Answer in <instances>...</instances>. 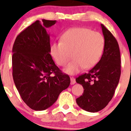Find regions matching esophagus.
Masks as SVG:
<instances>
[{"label": "esophagus", "mask_w": 131, "mask_h": 131, "mask_svg": "<svg viewBox=\"0 0 131 131\" xmlns=\"http://www.w3.org/2000/svg\"><path fill=\"white\" fill-rule=\"evenodd\" d=\"M70 80H71V84L73 85L76 83V79H75L74 78L71 77L70 78Z\"/></svg>", "instance_id": "esophagus-1"}]
</instances>
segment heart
<instances>
[{
    "instance_id": "b5f03b06",
    "label": "heart",
    "mask_w": 131,
    "mask_h": 131,
    "mask_svg": "<svg viewBox=\"0 0 131 131\" xmlns=\"http://www.w3.org/2000/svg\"><path fill=\"white\" fill-rule=\"evenodd\" d=\"M104 39L100 33L84 28H73L66 31L60 42L50 46V54L60 66H64L70 57L72 61L64 71L74 74L82 69H91L97 64L104 49Z\"/></svg>"
}]
</instances>
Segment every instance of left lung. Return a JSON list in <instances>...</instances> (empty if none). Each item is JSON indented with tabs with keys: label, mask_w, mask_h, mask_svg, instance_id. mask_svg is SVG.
<instances>
[{
	"label": "left lung",
	"mask_w": 131,
	"mask_h": 131,
	"mask_svg": "<svg viewBox=\"0 0 131 131\" xmlns=\"http://www.w3.org/2000/svg\"><path fill=\"white\" fill-rule=\"evenodd\" d=\"M101 28L105 39L101 59L88 73L76 79L84 89L82 95L76 99V103L82 109L92 113L102 110L112 100L121 75L118 42L102 24Z\"/></svg>",
	"instance_id": "left-lung-1"
}]
</instances>
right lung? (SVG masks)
I'll return each mask as SVG.
<instances>
[{"label": "right lung", "instance_id": "1", "mask_svg": "<svg viewBox=\"0 0 131 131\" xmlns=\"http://www.w3.org/2000/svg\"><path fill=\"white\" fill-rule=\"evenodd\" d=\"M36 21L19 33L12 49L15 84L25 103L36 111L52 106L70 84L68 75L61 73L50 54V35L46 29L57 21Z\"/></svg>", "mask_w": 131, "mask_h": 131}]
</instances>
